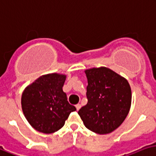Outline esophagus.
<instances>
[{
	"label": "esophagus",
	"mask_w": 156,
	"mask_h": 156,
	"mask_svg": "<svg viewBox=\"0 0 156 156\" xmlns=\"http://www.w3.org/2000/svg\"><path fill=\"white\" fill-rule=\"evenodd\" d=\"M80 107H81V105H80V104H78V105H76V110H77V111H78V110H79L80 108Z\"/></svg>",
	"instance_id": "34e87169"
}]
</instances>
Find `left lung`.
Masks as SVG:
<instances>
[{
  "label": "left lung",
  "instance_id": "1",
  "mask_svg": "<svg viewBox=\"0 0 156 156\" xmlns=\"http://www.w3.org/2000/svg\"><path fill=\"white\" fill-rule=\"evenodd\" d=\"M88 103L78 111L85 126L103 135L113 132L129 113L132 90L127 79L101 66L85 71Z\"/></svg>",
  "mask_w": 156,
  "mask_h": 156
}]
</instances>
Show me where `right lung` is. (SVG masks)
<instances>
[{
	"label": "right lung",
	"mask_w": 156,
	"mask_h": 156,
	"mask_svg": "<svg viewBox=\"0 0 156 156\" xmlns=\"http://www.w3.org/2000/svg\"><path fill=\"white\" fill-rule=\"evenodd\" d=\"M66 76L43 75L28 85L21 96V106L27 121L38 132L53 133L64 126L76 108L67 101L62 87Z\"/></svg>",
	"instance_id": "obj_1"
}]
</instances>
